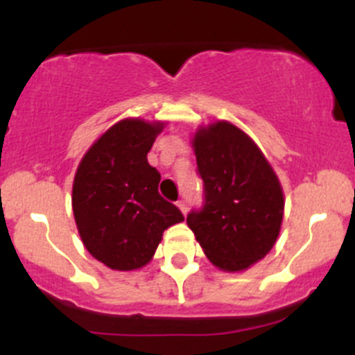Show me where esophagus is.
Returning <instances> with one entry per match:
<instances>
[{"instance_id":"1","label":"esophagus","mask_w":355,"mask_h":355,"mask_svg":"<svg viewBox=\"0 0 355 355\" xmlns=\"http://www.w3.org/2000/svg\"><path fill=\"white\" fill-rule=\"evenodd\" d=\"M177 206L180 207V211L184 213V216H185V214H187V202H185V200H178Z\"/></svg>"}]
</instances>
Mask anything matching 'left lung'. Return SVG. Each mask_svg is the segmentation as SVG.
Masks as SVG:
<instances>
[{"instance_id": "obj_1", "label": "left lung", "mask_w": 355, "mask_h": 355, "mask_svg": "<svg viewBox=\"0 0 355 355\" xmlns=\"http://www.w3.org/2000/svg\"><path fill=\"white\" fill-rule=\"evenodd\" d=\"M204 204L187 214L207 259L223 271H242L277 242L284 191L252 139L228 121L199 128L192 141Z\"/></svg>"}]
</instances>
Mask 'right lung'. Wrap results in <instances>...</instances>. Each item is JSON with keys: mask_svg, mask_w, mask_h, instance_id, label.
Returning <instances> with one entry per match:
<instances>
[{"mask_svg": "<svg viewBox=\"0 0 355 355\" xmlns=\"http://www.w3.org/2000/svg\"><path fill=\"white\" fill-rule=\"evenodd\" d=\"M163 123L127 118L108 128L82 157L71 206L85 249L118 271L146 266L163 232L184 221L157 192L161 175L148 153Z\"/></svg>", "mask_w": 355, "mask_h": 355, "instance_id": "1", "label": "right lung"}]
</instances>
